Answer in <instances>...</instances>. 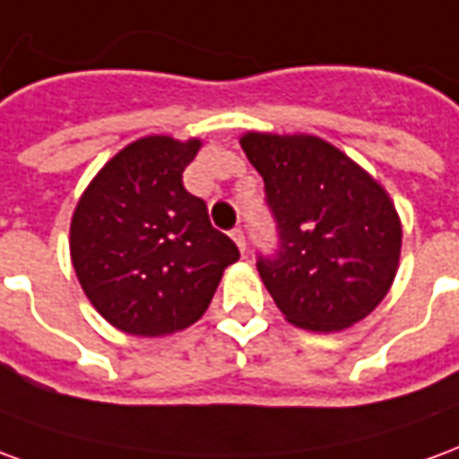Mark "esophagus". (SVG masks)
<instances>
[{
  "instance_id": "1",
  "label": "esophagus",
  "mask_w": 459,
  "mask_h": 459,
  "mask_svg": "<svg viewBox=\"0 0 459 459\" xmlns=\"http://www.w3.org/2000/svg\"><path fill=\"white\" fill-rule=\"evenodd\" d=\"M232 239H235L237 247H239V252L245 255V252H247V239H245V232H242L239 227H235V230H232Z\"/></svg>"
}]
</instances>
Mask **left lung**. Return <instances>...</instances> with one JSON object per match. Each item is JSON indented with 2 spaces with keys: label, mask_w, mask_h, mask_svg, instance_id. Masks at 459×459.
Segmentation results:
<instances>
[{
  "label": "left lung",
  "mask_w": 459,
  "mask_h": 459,
  "mask_svg": "<svg viewBox=\"0 0 459 459\" xmlns=\"http://www.w3.org/2000/svg\"><path fill=\"white\" fill-rule=\"evenodd\" d=\"M242 151L264 180L279 247L256 269L294 326L341 331L388 294L401 259V220L360 165L316 135L247 133Z\"/></svg>",
  "instance_id": "obj_1"
}]
</instances>
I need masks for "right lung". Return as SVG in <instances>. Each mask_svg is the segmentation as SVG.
Wrapping results in <instances>:
<instances>
[{
	"label": "right lung",
	"mask_w": 459,
	"mask_h": 459,
	"mask_svg": "<svg viewBox=\"0 0 459 459\" xmlns=\"http://www.w3.org/2000/svg\"><path fill=\"white\" fill-rule=\"evenodd\" d=\"M203 143L148 135L126 145L81 195L71 262L100 316L133 336H165L203 316L239 249L210 224L183 172Z\"/></svg>",
	"instance_id": "obj_1"
}]
</instances>
